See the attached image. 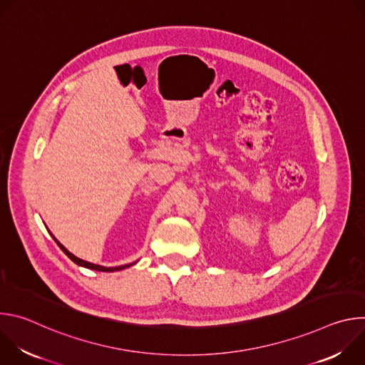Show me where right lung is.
<instances>
[{"instance_id":"1","label":"right lung","mask_w":365,"mask_h":365,"mask_svg":"<svg viewBox=\"0 0 365 365\" xmlns=\"http://www.w3.org/2000/svg\"><path fill=\"white\" fill-rule=\"evenodd\" d=\"M51 235V238H53L55 241H56V244L61 247V250L72 259V262L75 263V264H78V266H81V267H85V269H91V270H96V272H107V273H113V272H120V270H124V269H128V267H131V266H134L137 262H134V263H131V264H124V266H118V267H103V266H99V264H93V263H89V262H85V259H82V258H78L76 255H73L71 251H68L55 237H53V234H50Z\"/></svg>"}]
</instances>
